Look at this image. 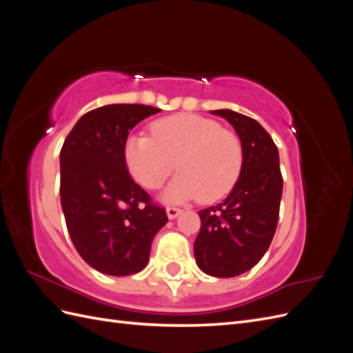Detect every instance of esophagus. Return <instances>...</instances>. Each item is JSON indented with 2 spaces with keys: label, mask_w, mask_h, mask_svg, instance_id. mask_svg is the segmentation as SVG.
Segmentation results:
<instances>
[{
  "label": "esophagus",
  "mask_w": 353,
  "mask_h": 353,
  "mask_svg": "<svg viewBox=\"0 0 353 353\" xmlns=\"http://www.w3.org/2000/svg\"><path fill=\"white\" fill-rule=\"evenodd\" d=\"M166 213H168V218L169 219H175L181 213V209H178V208H168Z\"/></svg>",
  "instance_id": "obj_1"
}]
</instances>
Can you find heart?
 <instances>
[{"instance_id":"obj_1","label":"heart","mask_w":353,"mask_h":353,"mask_svg":"<svg viewBox=\"0 0 353 353\" xmlns=\"http://www.w3.org/2000/svg\"><path fill=\"white\" fill-rule=\"evenodd\" d=\"M150 134L128 137L123 159L132 178L148 190L162 187L176 162L179 175L166 188V201L213 203L237 184L243 145L237 134L218 122L196 114H172L154 121Z\"/></svg>"}]
</instances>
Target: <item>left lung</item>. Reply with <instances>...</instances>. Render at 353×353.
I'll list each match as a JSON object with an SVG mask.
<instances>
[{"label": "left lung", "mask_w": 353, "mask_h": 353, "mask_svg": "<svg viewBox=\"0 0 353 353\" xmlns=\"http://www.w3.org/2000/svg\"><path fill=\"white\" fill-rule=\"evenodd\" d=\"M210 113L236 130L243 169L225 200L199 212L194 256L205 274L230 279L252 270L268 250L280 215L283 176L279 148L259 122L228 109Z\"/></svg>", "instance_id": "left-lung-1"}]
</instances>
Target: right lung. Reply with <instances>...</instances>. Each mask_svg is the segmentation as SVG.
<instances>
[{
    "mask_svg": "<svg viewBox=\"0 0 353 353\" xmlns=\"http://www.w3.org/2000/svg\"><path fill=\"white\" fill-rule=\"evenodd\" d=\"M160 109L109 104L85 113L60 152V201L81 258L99 272L123 276L145 268L166 210L134 183L123 159L132 128Z\"/></svg>",
    "mask_w": 353,
    "mask_h": 353,
    "instance_id": "add662e5",
    "label": "right lung"
}]
</instances>
